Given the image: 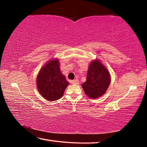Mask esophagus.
Here are the masks:
<instances>
[{"mask_svg": "<svg viewBox=\"0 0 147 147\" xmlns=\"http://www.w3.org/2000/svg\"><path fill=\"white\" fill-rule=\"evenodd\" d=\"M71 83L73 84H78L79 81H78V79H75V80H72Z\"/></svg>", "mask_w": 147, "mask_h": 147, "instance_id": "1", "label": "esophagus"}]
</instances>
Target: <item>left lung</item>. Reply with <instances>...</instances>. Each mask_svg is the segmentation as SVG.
<instances>
[{
	"label": "left lung",
	"mask_w": 147,
	"mask_h": 147,
	"mask_svg": "<svg viewBox=\"0 0 147 147\" xmlns=\"http://www.w3.org/2000/svg\"><path fill=\"white\" fill-rule=\"evenodd\" d=\"M110 81V74L108 69L98 59H95L90 63L86 81L82 86L89 98H96L106 93Z\"/></svg>",
	"instance_id": "8db88e82"
}]
</instances>
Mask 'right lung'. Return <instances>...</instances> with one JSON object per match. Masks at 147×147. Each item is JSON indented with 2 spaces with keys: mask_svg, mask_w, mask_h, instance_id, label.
I'll list each match as a JSON object with an SVG mask.
<instances>
[{
  "mask_svg": "<svg viewBox=\"0 0 147 147\" xmlns=\"http://www.w3.org/2000/svg\"><path fill=\"white\" fill-rule=\"evenodd\" d=\"M36 84L39 93L47 100L55 101L63 96L69 82L59 70L58 59L49 61L41 69Z\"/></svg>",
  "mask_w": 147,
  "mask_h": 147,
  "instance_id": "obj_1",
  "label": "right lung"
}]
</instances>
